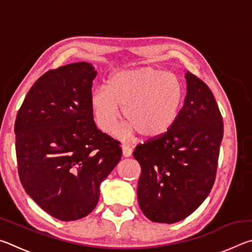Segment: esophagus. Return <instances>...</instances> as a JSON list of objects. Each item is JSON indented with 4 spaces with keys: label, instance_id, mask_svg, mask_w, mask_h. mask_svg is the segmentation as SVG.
I'll return each mask as SVG.
<instances>
[{
    "label": "esophagus",
    "instance_id": "obj_1",
    "mask_svg": "<svg viewBox=\"0 0 252 252\" xmlns=\"http://www.w3.org/2000/svg\"><path fill=\"white\" fill-rule=\"evenodd\" d=\"M122 153H123V157H130L132 155V148L129 146V144L126 143H123L122 144Z\"/></svg>",
    "mask_w": 252,
    "mask_h": 252
}]
</instances>
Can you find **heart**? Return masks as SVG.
Listing matches in <instances>:
<instances>
[{"mask_svg": "<svg viewBox=\"0 0 252 252\" xmlns=\"http://www.w3.org/2000/svg\"><path fill=\"white\" fill-rule=\"evenodd\" d=\"M183 101L182 84L176 75L153 66L120 71L111 76L108 88H96L91 106L97 126L110 132L117 126L121 108L126 132L152 139L176 123Z\"/></svg>", "mask_w": 252, "mask_h": 252, "instance_id": "b5f03b06", "label": "heart"}]
</instances>
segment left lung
<instances>
[{
  "mask_svg": "<svg viewBox=\"0 0 252 252\" xmlns=\"http://www.w3.org/2000/svg\"><path fill=\"white\" fill-rule=\"evenodd\" d=\"M186 79L187 96L176 123L133 151L141 167L139 206L153 222L187 218L208 197L216 180L222 116L208 85L189 71Z\"/></svg>",
  "mask_w": 252,
  "mask_h": 252,
  "instance_id": "left-lung-1",
  "label": "left lung"
}]
</instances>
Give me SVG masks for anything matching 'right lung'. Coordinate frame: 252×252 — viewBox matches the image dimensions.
<instances>
[{
	"mask_svg": "<svg viewBox=\"0 0 252 252\" xmlns=\"http://www.w3.org/2000/svg\"><path fill=\"white\" fill-rule=\"evenodd\" d=\"M95 76L87 62L49 70L30 89L16 116L21 183L45 212L62 221L92 212L101 182L122 156L120 142L93 120Z\"/></svg>",
	"mask_w": 252,
	"mask_h": 252,
	"instance_id": "1",
	"label": "right lung"
}]
</instances>
